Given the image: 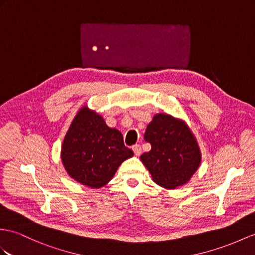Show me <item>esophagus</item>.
Listing matches in <instances>:
<instances>
[{"label": "esophagus", "mask_w": 255, "mask_h": 255, "mask_svg": "<svg viewBox=\"0 0 255 255\" xmlns=\"http://www.w3.org/2000/svg\"><path fill=\"white\" fill-rule=\"evenodd\" d=\"M132 149H133V151H134V153H135V156H139L140 152H141V147H140V145L136 144V145H134V146L132 147Z\"/></svg>", "instance_id": "esophagus-1"}]
</instances>
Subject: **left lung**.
Here are the masks:
<instances>
[{"label":"left lung","instance_id":"8db88e82","mask_svg":"<svg viewBox=\"0 0 255 255\" xmlns=\"http://www.w3.org/2000/svg\"><path fill=\"white\" fill-rule=\"evenodd\" d=\"M151 150L140 156L154 183L174 189L187 183L200 164L201 154L187 126L174 118L159 114L153 117L144 135Z\"/></svg>","mask_w":255,"mask_h":255}]
</instances>
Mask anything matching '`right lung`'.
<instances>
[{
    "label": "right lung",
    "mask_w": 255,
    "mask_h": 255,
    "mask_svg": "<svg viewBox=\"0 0 255 255\" xmlns=\"http://www.w3.org/2000/svg\"><path fill=\"white\" fill-rule=\"evenodd\" d=\"M132 156L122 134L86 107L73 119L61 147V160L68 174L91 188L106 185L123 161Z\"/></svg>",
    "instance_id": "right-lung-1"
}]
</instances>
